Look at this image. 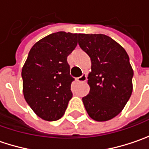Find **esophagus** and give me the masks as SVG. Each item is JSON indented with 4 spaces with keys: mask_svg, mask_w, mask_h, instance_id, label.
Segmentation results:
<instances>
[{
    "mask_svg": "<svg viewBox=\"0 0 149 149\" xmlns=\"http://www.w3.org/2000/svg\"><path fill=\"white\" fill-rule=\"evenodd\" d=\"M86 79H87V76H86V74H82L80 77H78L77 78V80L78 82H85L86 81Z\"/></svg>",
    "mask_w": 149,
    "mask_h": 149,
    "instance_id": "34e87169",
    "label": "esophagus"
}]
</instances>
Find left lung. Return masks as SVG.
Returning a JSON list of instances; mask_svg holds the SVG:
<instances>
[{"mask_svg":"<svg viewBox=\"0 0 149 149\" xmlns=\"http://www.w3.org/2000/svg\"><path fill=\"white\" fill-rule=\"evenodd\" d=\"M79 47L91 60L89 95L82 98L89 117L109 120L122 111L133 91L134 70L123 47L103 34H79Z\"/></svg>","mask_w":149,"mask_h":149,"instance_id":"1","label":"left lung"}]
</instances>
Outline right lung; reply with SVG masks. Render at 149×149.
<instances>
[{
    "label": "right lung",
    "instance_id": "1",
    "mask_svg": "<svg viewBox=\"0 0 149 149\" xmlns=\"http://www.w3.org/2000/svg\"><path fill=\"white\" fill-rule=\"evenodd\" d=\"M78 34L59 31L33 45L22 68L23 94L27 104L46 121L60 119L71 100L67 57L77 45Z\"/></svg>",
    "mask_w": 149,
    "mask_h": 149
}]
</instances>
